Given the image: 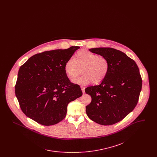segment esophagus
<instances>
[{"instance_id":"1","label":"esophagus","mask_w":157,"mask_h":157,"mask_svg":"<svg viewBox=\"0 0 157 157\" xmlns=\"http://www.w3.org/2000/svg\"><path fill=\"white\" fill-rule=\"evenodd\" d=\"M81 90H82L83 94H84V93H85V88L84 86H81Z\"/></svg>"}]
</instances>
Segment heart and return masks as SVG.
<instances>
[{
    "label": "heart",
    "mask_w": 157,
    "mask_h": 157,
    "mask_svg": "<svg viewBox=\"0 0 157 157\" xmlns=\"http://www.w3.org/2000/svg\"><path fill=\"white\" fill-rule=\"evenodd\" d=\"M109 62L104 56L88 51L76 53L74 58L66 61L64 70L68 77L72 78L78 75L82 67V75L76 77L72 82L85 85L91 82L99 84L106 78L109 71Z\"/></svg>",
    "instance_id": "b5f03b06"
}]
</instances>
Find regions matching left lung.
<instances>
[{"instance_id": "1", "label": "left lung", "mask_w": 157, "mask_h": 157, "mask_svg": "<svg viewBox=\"0 0 157 157\" xmlns=\"http://www.w3.org/2000/svg\"><path fill=\"white\" fill-rule=\"evenodd\" d=\"M106 57L109 71L101 84L86 88L92 101L86 106L88 117L102 125H110L123 120L138 103L142 89V78L134 60L125 53L111 48L89 49Z\"/></svg>"}]
</instances>
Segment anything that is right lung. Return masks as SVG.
<instances>
[{
    "instance_id": "obj_1",
    "label": "right lung",
    "mask_w": 157,
    "mask_h": 157,
    "mask_svg": "<svg viewBox=\"0 0 157 157\" xmlns=\"http://www.w3.org/2000/svg\"><path fill=\"white\" fill-rule=\"evenodd\" d=\"M79 46L37 53L19 70L15 94L22 112L37 123L49 126L63 120L68 104L82 95L64 70L66 61Z\"/></svg>"
}]
</instances>
